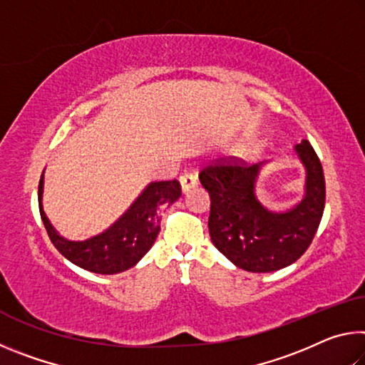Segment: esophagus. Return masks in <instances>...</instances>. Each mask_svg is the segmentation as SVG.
I'll list each match as a JSON object with an SVG mask.
<instances>
[{
	"instance_id": "esophagus-1",
	"label": "esophagus",
	"mask_w": 365,
	"mask_h": 365,
	"mask_svg": "<svg viewBox=\"0 0 365 365\" xmlns=\"http://www.w3.org/2000/svg\"><path fill=\"white\" fill-rule=\"evenodd\" d=\"M180 183H182V190L187 193L191 188L197 187V177L193 174H183L180 177Z\"/></svg>"
}]
</instances>
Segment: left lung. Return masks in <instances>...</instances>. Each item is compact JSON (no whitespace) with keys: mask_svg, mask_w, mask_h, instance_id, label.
Returning a JSON list of instances; mask_svg holds the SVG:
<instances>
[{"mask_svg":"<svg viewBox=\"0 0 365 365\" xmlns=\"http://www.w3.org/2000/svg\"><path fill=\"white\" fill-rule=\"evenodd\" d=\"M306 169L304 196L287 211L265 207L256 182L265 163L248 165L222 158L202 168L200 182L211 196L209 235L215 248L237 267L265 274L292 265L312 243L325 207L324 169L307 140L294 146Z\"/></svg>","mask_w":365,"mask_h":365,"instance_id":"8db88e82","label":"left lung"}]
</instances>
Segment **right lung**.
Returning <instances> with one entry per match:
<instances>
[{"mask_svg":"<svg viewBox=\"0 0 365 365\" xmlns=\"http://www.w3.org/2000/svg\"><path fill=\"white\" fill-rule=\"evenodd\" d=\"M180 196L177 180L153 182L106 232L85 242H71L54 230L43 211V174L38 185L40 215L51 243L72 264L103 275L128 270L151 250L160 230L159 211L174 205Z\"/></svg>","mask_w":365,"mask_h":365,"instance_id":"add662e5","label":"right lung"}]
</instances>
